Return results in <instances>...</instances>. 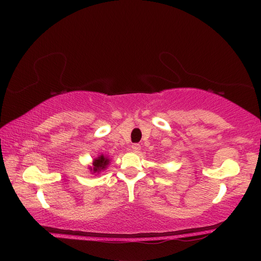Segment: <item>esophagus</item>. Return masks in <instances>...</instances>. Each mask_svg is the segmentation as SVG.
<instances>
[{
	"mask_svg": "<svg viewBox=\"0 0 261 261\" xmlns=\"http://www.w3.org/2000/svg\"><path fill=\"white\" fill-rule=\"evenodd\" d=\"M131 149L134 152H139V150L141 149V146L139 145V143H134V145L131 146Z\"/></svg>",
	"mask_w": 261,
	"mask_h": 261,
	"instance_id": "esophagus-1",
	"label": "esophagus"
}]
</instances>
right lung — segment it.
I'll return each mask as SVG.
<instances>
[{"mask_svg": "<svg viewBox=\"0 0 261 261\" xmlns=\"http://www.w3.org/2000/svg\"><path fill=\"white\" fill-rule=\"evenodd\" d=\"M109 163H110V159L108 157L103 156V154H101V156L97 157L96 159H94L93 167H90V169H91V171H93V174H95V173L98 174L99 171H102L108 167Z\"/></svg>", "mask_w": 261, "mask_h": 261, "instance_id": "obj_1", "label": "right lung"}]
</instances>
